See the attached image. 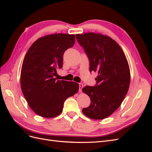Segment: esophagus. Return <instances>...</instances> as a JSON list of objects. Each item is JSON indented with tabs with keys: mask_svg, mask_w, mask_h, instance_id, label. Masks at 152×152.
<instances>
[{
	"mask_svg": "<svg viewBox=\"0 0 152 152\" xmlns=\"http://www.w3.org/2000/svg\"><path fill=\"white\" fill-rule=\"evenodd\" d=\"M83 88V84L82 83L79 84V92H82V89Z\"/></svg>",
	"mask_w": 152,
	"mask_h": 152,
	"instance_id": "esophagus-1",
	"label": "esophagus"
}]
</instances>
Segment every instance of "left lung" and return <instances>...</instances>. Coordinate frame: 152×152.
Listing matches in <instances>:
<instances>
[{"label": "left lung", "mask_w": 152, "mask_h": 152, "mask_svg": "<svg viewBox=\"0 0 152 152\" xmlns=\"http://www.w3.org/2000/svg\"><path fill=\"white\" fill-rule=\"evenodd\" d=\"M75 37L88 57L90 72L98 74L95 86L82 89L91 102L82 112L95 120L105 118L116 111L127 93L131 79L127 60L119 45L108 36L86 33Z\"/></svg>", "instance_id": "left-lung-1"}]
</instances>
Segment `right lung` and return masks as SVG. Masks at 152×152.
<instances>
[{
  "instance_id": "add662e5",
  "label": "right lung",
  "mask_w": 152,
  "mask_h": 152,
  "mask_svg": "<svg viewBox=\"0 0 152 152\" xmlns=\"http://www.w3.org/2000/svg\"><path fill=\"white\" fill-rule=\"evenodd\" d=\"M74 44V35H49L37 40L25 55L21 72V90L29 107L41 117L59 115L65 101L79 91L76 82L54 78L57 69L63 67L64 53Z\"/></svg>"
}]
</instances>
